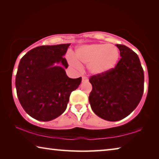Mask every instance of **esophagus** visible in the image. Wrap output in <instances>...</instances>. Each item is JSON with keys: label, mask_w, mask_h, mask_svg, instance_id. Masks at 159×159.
<instances>
[{"label": "esophagus", "mask_w": 159, "mask_h": 159, "mask_svg": "<svg viewBox=\"0 0 159 159\" xmlns=\"http://www.w3.org/2000/svg\"><path fill=\"white\" fill-rule=\"evenodd\" d=\"M89 81V79L86 76H83L82 77V82H87Z\"/></svg>", "instance_id": "esophagus-1"}]
</instances>
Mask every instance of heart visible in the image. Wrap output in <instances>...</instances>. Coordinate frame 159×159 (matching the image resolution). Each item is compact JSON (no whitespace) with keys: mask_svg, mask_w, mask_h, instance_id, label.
Listing matches in <instances>:
<instances>
[{"mask_svg":"<svg viewBox=\"0 0 159 159\" xmlns=\"http://www.w3.org/2000/svg\"><path fill=\"white\" fill-rule=\"evenodd\" d=\"M75 58H69V63L73 67L80 69L83 64L89 65L91 74L100 75L115 68L119 60L120 52L112 44H92L79 47L75 51Z\"/></svg>","mask_w":159,"mask_h":159,"instance_id":"b5f03b06","label":"heart"}]
</instances>
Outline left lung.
I'll list each match as a JSON object with an SVG mask.
<instances>
[{
    "label": "left lung",
    "mask_w": 159,
    "mask_h": 159,
    "mask_svg": "<svg viewBox=\"0 0 159 159\" xmlns=\"http://www.w3.org/2000/svg\"><path fill=\"white\" fill-rule=\"evenodd\" d=\"M116 46L121 59L115 67L89 79L93 86L89 95L93 111L111 122L122 120L137 107L144 83L143 70L137 54L125 45Z\"/></svg>",
    "instance_id": "8db88e82"
}]
</instances>
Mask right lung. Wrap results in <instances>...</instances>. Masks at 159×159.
<instances>
[{
	"instance_id": "obj_1",
	"label": "right lung",
	"mask_w": 159,
	"mask_h": 159,
	"mask_svg": "<svg viewBox=\"0 0 159 159\" xmlns=\"http://www.w3.org/2000/svg\"><path fill=\"white\" fill-rule=\"evenodd\" d=\"M70 44L35 47L20 61L16 78L17 98L25 111L34 119L47 122L66 109L70 93L81 77L70 79L64 56ZM60 62L62 67L54 66Z\"/></svg>"
}]
</instances>
